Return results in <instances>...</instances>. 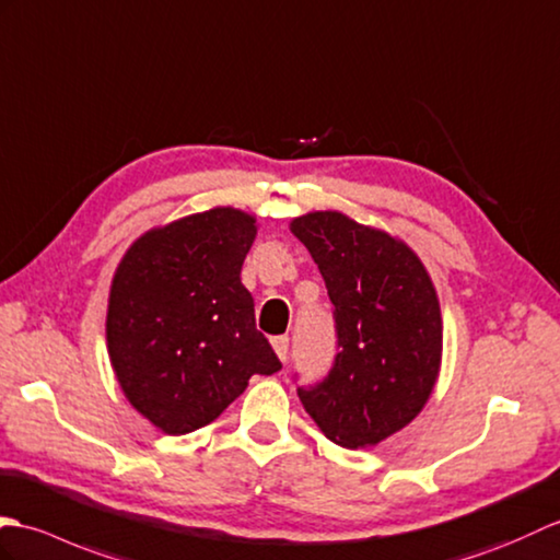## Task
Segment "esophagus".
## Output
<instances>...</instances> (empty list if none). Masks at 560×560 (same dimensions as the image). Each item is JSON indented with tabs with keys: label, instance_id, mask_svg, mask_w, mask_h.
<instances>
[{
	"label": "esophagus",
	"instance_id": "34e87169",
	"mask_svg": "<svg viewBox=\"0 0 560 560\" xmlns=\"http://www.w3.org/2000/svg\"><path fill=\"white\" fill-rule=\"evenodd\" d=\"M272 350H276V354L282 359H288L290 354V338L288 335H278V338H272Z\"/></svg>",
	"mask_w": 560,
	"mask_h": 560
}]
</instances>
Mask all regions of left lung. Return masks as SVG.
Here are the masks:
<instances>
[{"label": "left lung", "mask_w": 560, "mask_h": 560, "mask_svg": "<svg viewBox=\"0 0 560 560\" xmlns=\"http://www.w3.org/2000/svg\"><path fill=\"white\" fill-rule=\"evenodd\" d=\"M332 302L338 354L326 376L296 395L326 439L366 448L412 421L441 366V308L415 252L342 213L292 222ZM296 381V374H294Z\"/></svg>", "instance_id": "8db88e82"}]
</instances>
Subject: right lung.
I'll use <instances>...</instances> for the list:
<instances>
[{"instance_id":"obj_1","label":"right lung","mask_w":560,"mask_h":560,"mask_svg":"<svg viewBox=\"0 0 560 560\" xmlns=\"http://www.w3.org/2000/svg\"><path fill=\"white\" fill-rule=\"evenodd\" d=\"M254 237L252 215L213 208L145 232L112 280L109 362L129 402L172 436L218 419L254 374L282 369L240 280Z\"/></svg>"}]
</instances>
